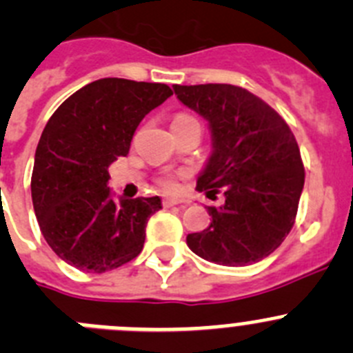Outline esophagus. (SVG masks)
I'll return each instance as SVG.
<instances>
[{
	"label": "esophagus",
	"mask_w": 353,
	"mask_h": 353,
	"mask_svg": "<svg viewBox=\"0 0 353 353\" xmlns=\"http://www.w3.org/2000/svg\"><path fill=\"white\" fill-rule=\"evenodd\" d=\"M181 200H177V199H163L161 200V205L163 207H174V205H181Z\"/></svg>",
	"instance_id": "esophagus-1"
}]
</instances>
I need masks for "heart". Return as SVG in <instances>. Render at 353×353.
Segmentation results:
<instances>
[{
    "instance_id": "heart-1",
    "label": "heart",
    "mask_w": 353,
    "mask_h": 353,
    "mask_svg": "<svg viewBox=\"0 0 353 353\" xmlns=\"http://www.w3.org/2000/svg\"><path fill=\"white\" fill-rule=\"evenodd\" d=\"M183 118H192V117H188V114H179V117H176V120H183ZM160 186H161V190H163V192L174 193V192H177L179 184H177L176 177H174V176H165V177H161V179H160Z\"/></svg>"
}]
</instances>
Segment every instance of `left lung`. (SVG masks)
Listing matches in <instances>:
<instances>
[{
  "instance_id": "obj_1",
  "label": "left lung",
  "mask_w": 353,
  "mask_h": 353,
  "mask_svg": "<svg viewBox=\"0 0 353 353\" xmlns=\"http://www.w3.org/2000/svg\"><path fill=\"white\" fill-rule=\"evenodd\" d=\"M177 99L209 121L212 153L196 179L207 195L225 193L207 207L209 228L186 236L200 258L245 266L272 254L294 225L305 167L284 118L263 99L226 83L174 85Z\"/></svg>"
}]
</instances>
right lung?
Returning <instances> with one entry per match:
<instances>
[{
  "label": "right lung",
  "mask_w": 353,
  "mask_h": 353,
  "mask_svg": "<svg viewBox=\"0 0 353 353\" xmlns=\"http://www.w3.org/2000/svg\"><path fill=\"white\" fill-rule=\"evenodd\" d=\"M172 95L163 83L102 78L65 99L45 125L31 195L52 251L83 272L104 273L139 256L158 196L113 199L110 165L127 157L137 125Z\"/></svg>",
  "instance_id": "add662e5"
}]
</instances>
